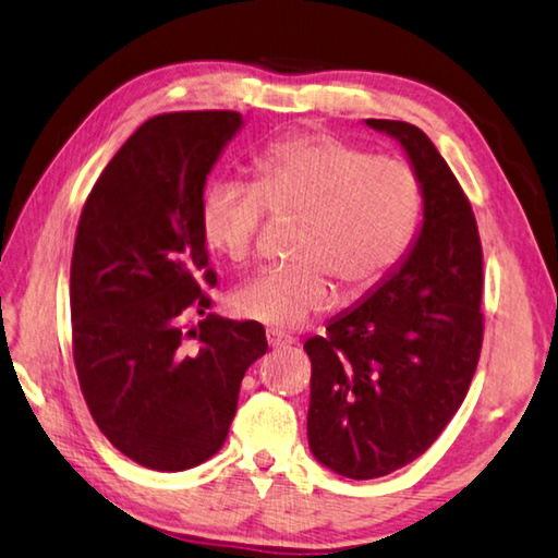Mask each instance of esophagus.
<instances>
[{"instance_id": "1", "label": "esophagus", "mask_w": 558, "mask_h": 558, "mask_svg": "<svg viewBox=\"0 0 558 558\" xmlns=\"http://www.w3.org/2000/svg\"><path fill=\"white\" fill-rule=\"evenodd\" d=\"M265 338H268V344L272 350H278V348H288V344H293L295 342V338L290 332H286V330H278V327H270L268 332H265Z\"/></svg>"}]
</instances>
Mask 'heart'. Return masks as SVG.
<instances>
[{"mask_svg":"<svg viewBox=\"0 0 558 558\" xmlns=\"http://www.w3.org/2000/svg\"><path fill=\"white\" fill-rule=\"evenodd\" d=\"M422 203L420 175L402 158L303 134L255 156L251 185L210 183L198 223L210 251L245 265L258 251L265 214L298 218L293 263L263 270L233 295V311L247 320L298 327L330 307L332 279L348 295H365L390 276L417 233Z\"/></svg>","mask_w":558,"mask_h":558,"instance_id":"b5f03b06","label":"heart"}]
</instances>
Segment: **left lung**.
<instances>
[{
	"label": "left lung",
	"instance_id": "obj_1",
	"mask_svg": "<svg viewBox=\"0 0 558 558\" xmlns=\"http://www.w3.org/2000/svg\"><path fill=\"white\" fill-rule=\"evenodd\" d=\"M400 141L420 175L417 243L352 311L311 338L307 441L350 480H377L427 452L470 390L480 362L482 241L470 198L424 131L367 119Z\"/></svg>",
	"mask_w": 558,
	"mask_h": 558
}]
</instances>
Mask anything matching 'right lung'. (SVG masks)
Listing matches in <instances>:
<instances>
[{"mask_svg":"<svg viewBox=\"0 0 558 558\" xmlns=\"http://www.w3.org/2000/svg\"><path fill=\"white\" fill-rule=\"evenodd\" d=\"M241 126L238 111L148 119L78 218L69 280L78 385L106 439L148 470L183 472L214 457L245 369L268 350L260 323L208 313L218 278L198 208Z\"/></svg>","mask_w":558,"mask_h":558,"instance_id":"add662e5","label":"right lung"}]
</instances>
